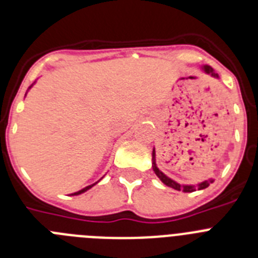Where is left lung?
Returning <instances> with one entry per match:
<instances>
[{
	"instance_id": "8db88e82",
	"label": "left lung",
	"mask_w": 258,
	"mask_h": 258,
	"mask_svg": "<svg viewBox=\"0 0 258 258\" xmlns=\"http://www.w3.org/2000/svg\"><path fill=\"white\" fill-rule=\"evenodd\" d=\"M203 70L206 71L207 74H211L213 77H218V75L214 74V72H213V68L209 67V66H203ZM152 169H154L155 174L159 177V179H160V181L163 182L164 184H166L168 187H172V188H174V190H178V191L182 190L183 192H192V191H197V188H198V190H203V188L208 187L209 184L213 182V179H208V181L200 182V183L198 184V187H195L194 184H179L178 182L173 181L172 178L166 177V175L164 174V173L161 172L159 168H157L156 159H155V149H154V151H152Z\"/></svg>"
}]
</instances>
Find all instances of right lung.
I'll return each mask as SVG.
<instances>
[{
  "mask_svg": "<svg viewBox=\"0 0 258 258\" xmlns=\"http://www.w3.org/2000/svg\"><path fill=\"white\" fill-rule=\"evenodd\" d=\"M32 88V85L31 86H29V89H31ZM95 183H97V182H95ZM95 183H93V184H90V186H86V187H84L83 188V190H80V191H77V192H74V194H71V195H80V194H83V192H85V191H88L89 190V188H92L93 187V186H94V184Z\"/></svg>",
  "mask_w": 258,
  "mask_h": 258,
  "instance_id": "1",
  "label": "right lung"
}]
</instances>
